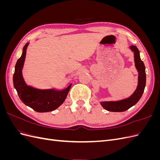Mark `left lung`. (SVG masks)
<instances>
[{
  "label": "left lung",
  "instance_id": "obj_1",
  "mask_svg": "<svg viewBox=\"0 0 160 160\" xmlns=\"http://www.w3.org/2000/svg\"><path fill=\"white\" fill-rule=\"evenodd\" d=\"M130 49L134 53L135 68L138 72V85L134 93L128 98L116 101H101V106L109 111L122 112L136 104L142 98L146 83V67L143 62L140 59L139 51L136 46H130Z\"/></svg>",
  "mask_w": 160,
  "mask_h": 160
}]
</instances>
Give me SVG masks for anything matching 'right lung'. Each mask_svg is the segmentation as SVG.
I'll list each match as a JSON object with an SVG mask.
<instances>
[{"mask_svg": "<svg viewBox=\"0 0 160 160\" xmlns=\"http://www.w3.org/2000/svg\"><path fill=\"white\" fill-rule=\"evenodd\" d=\"M29 42L24 46L21 57L15 65L13 75V84L19 98L24 104L37 112H49L56 109L62 104L71 88V83L62 90L55 89H38L28 86L23 79L22 70L25 62L27 47Z\"/></svg>", "mask_w": 160, "mask_h": 160, "instance_id": "add662e5", "label": "right lung"}]
</instances>
